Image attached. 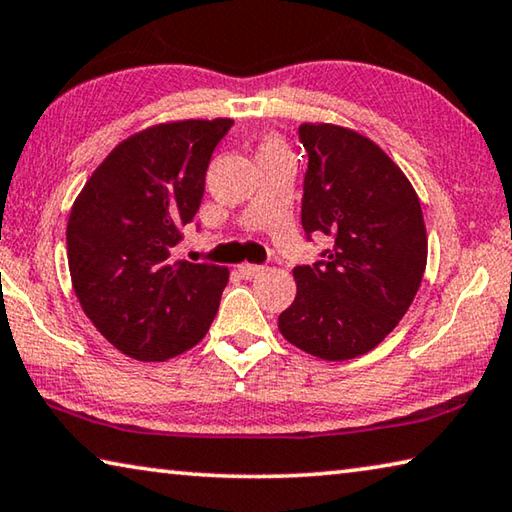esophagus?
Returning <instances> with one entry per match:
<instances>
[{"instance_id":"34e87169","label":"esophagus","mask_w":512,"mask_h":512,"mask_svg":"<svg viewBox=\"0 0 512 512\" xmlns=\"http://www.w3.org/2000/svg\"><path fill=\"white\" fill-rule=\"evenodd\" d=\"M262 271H264V266H259V264H248V262H246V264H241V266H239V273L244 275L246 280H250V277L259 275Z\"/></svg>"}]
</instances>
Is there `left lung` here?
Here are the masks:
<instances>
[{"label": "left lung", "mask_w": 512, "mask_h": 512, "mask_svg": "<svg viewBox=\"0 0 512 512\" xmlns=\"http://www.w3.org/2000/svg\"><path fill=\"white\" fill-rule=\"evenodd\" d=\"M309 155L302 228L332 239L314 266H296V300L277 327L325 361H348L386 339L409 311L427 266L420 198L366 135L302 124Z\"/></svg>", "instance_id": "left-lung-1"}]
</instances>
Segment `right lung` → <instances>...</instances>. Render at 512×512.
Masks as SVG:
<instances>
[{
    "label": "right lung",
    "mask_w": 512,
    "mask_h": 512,
    "mask_svg": "<svg viewBox=\"0 0 512 512\" xmlns=\"http://www.w3.org/2000/svg\"><path fill=\"white\" fill-rule=\"evenodd\" d=\"M232 119L149 126L117 144L76 196L67 262L85 316L119 352L167 361L203 339L230 271L173 259L201 207L212 151Z\"/></svg>",
    "instance_id": "obj_1"
}]
</instances>
